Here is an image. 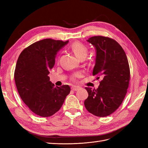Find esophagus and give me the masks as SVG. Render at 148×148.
<instances>
[{
    "instance_id": "esophagus-1",
    "label": "esophagus",
    "mask_w": 148,
    "mask_h": 148,
    "mask_svg": "<svg viewBox=\"0 0 148 148\" xmlns=\"http://www.w3.org/2000/svg\"><path fill=\"white\" fill-rule=\"evenodd\" d=\"M80 88H81L79 87V86H71V89H72L73 91H78Z\"/></svg>"
}]
</instances>
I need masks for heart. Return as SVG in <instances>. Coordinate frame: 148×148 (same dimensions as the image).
I'll list each match as a JSON object with an SVG mask.
<instances>
[{
    "mask_svg": "<svg viewBox=\"0 0 148 148\" xmlns=\"http://www.w3.org/2000/svg\"><path fill=\"white\" fill-rule=\"evenodd\" d=\"M71 49L74 53L75 56L79 59H83V58L85 59L88 53V49L87 47L84 45L83 44L79 42L73 43L71 46ZM80 76H81V73H78L74 76L73 79H75L76 77H79Z\"/></svg>",
    "mask_w": 148,
    "mask_h": 148,
    "instance_id": "b5f03b06",
    "label": "heart"
}]
</instances>
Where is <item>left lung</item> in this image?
Wrapping results in <instances>:
<instances>
[{"label": "left lung", "mask_w": 148, "mask_h": 148, "mask_svg": "<svg viewBox=\"0 0 148 148\" xmlns=\"http://www.w3.org/2000/svg\"><path fill=\"white\" fill-rule=\"evenodd\" d=\"M87 42L96 50L92 75L101 76L102 80L96 89L85 88L88 97L84 106L97 117H106L119 108L126 95L130 78L128 59L123 48L112 39L98 36Z\"/></svg>", "instance_id": "obj_1"}]
</instances>
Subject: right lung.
<instances>
[{"instance_id": "1", "label": "right lung", "mask_w": 148, "mask_h": 148, "mask_svg": "<svg viewBox=\"0 0 148 148\" xmlns=\"http://www.w3.org/2000/svg\"><path fill=\"white\" fill-rule=\"evenodd\" d=\"M68 42L43 39L25 49L18 59L14 74L18 92L25 104L38 115L47 117L56 114L70 92L69 85L54 87L48 76L57 53Z\"/></svg>"}]
</instances>
